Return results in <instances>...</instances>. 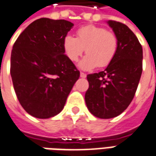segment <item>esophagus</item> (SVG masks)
Segmentation results:
<instances>
[{"label": "esophagus", "instance_id": "1", "mask_svg": "<svg viewBox=\"0 0 156 156\" xmlns=\"http://www.w3.org/2000/svg\"><path fill=\"white\" fill-rule=\"evenodd\" d=\"M80 77L83 78H85L86 77H87V75H86L85 73H80Z\"/></svg>", "mask_w": 156, "mask_h": 156}]
</instances>
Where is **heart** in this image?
<instances>
[{
  "instance_id": "1",
  "label": "heart",
  "mask_w": 156,
  "mask_h": 156,
  "mask_svg": "<svg viewBox=\"0 0 156 156\" xmlns=\"http://www.w3.org/2000/svg\"><path fill=\"white\" fill-rule=\"evenodd\" d=\"M78 38L67 34L63 39V50L72 62L78 61L84 50L87 55L78 63L83 70L108 66L118 49V40L114 33L102 27L88 25L77 32Z\"/></svg>"
}]
</instances>
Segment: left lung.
Here are the masks:
<instances>
[{"label":"left lung","mask_w":156,"mask_h":156,"mask_svg":"<svg viewBox=\"0 0 156 156\" xmlns=\"http://www.w3.org/2000/svg\"><path fill=\"white\" fill-rule=\"evenodd\" d=\"M107 23L118 40L116 54L107 67L89 74L86 105L94 116L109 119L119 116L134 97L143 71V49L127 25L109 20Z\"/></svg>","instance_id":"obj_1"}]
</instances>
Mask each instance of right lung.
<instances>
[{
	"instance_id": "1",
	"label": "right lung",
	"mask_w": 156,
	"mask_h": 156,
	"mask_svg": "<svg viewBox=\"0 0 156 156\" xmlns=\"http://www.w3.org/2000/svg\"><path fill=\"white\" fill-rule=\"evenodd\" d=\"M73 23L46 17L34 21L18 36L11 54V76L19 103L40 119L56 116L80 73L63 50Z\"/></svg>"
}]
</instances>
